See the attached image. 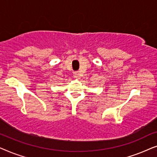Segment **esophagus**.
I'll return each mask as SVG.
<instances>
[{
    "mask_svg": "<svg viewBox=\"0 0 157 157\" xmlns=\"http://www.w3.org/2000/svg\"><path fill=\"white\" fill-rule=\"evenodd\" d=\"M74 76L75 77V78H78V77H79L78 72H77V71L74 72Z\"/></svg>",
    "mask_w": 157,
    "mask_h": 157,
    "instance_id": "esophagus-1",
    "label": "esophagus"
}]
</instances>
